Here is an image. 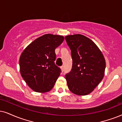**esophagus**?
Masks as SVG:
<instances>
[{
    "label": "esophagus",
    "mask_w": 122,
    "mask_h": 122,
    "mask_svg": "<svg viewBox=\"0 0 122 122\" xmlns=\"http://www.w3.org/2000/svg\"><path fill=\"white\" fill-rule=\"evenodd\" d=\"M61 71H62L63 72L64 71V66H62L61 67Z\"/></svg>",
    "instance_id": "34e87169"
}]
</instances>
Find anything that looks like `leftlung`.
<instances>
[{
  "label": "left lung",
  "instance_id": "8db88e82",
  "mask_svg": "<svg viewBox=\"0 0 122 122\" xmlns=\"http://www.w3.org/2000/svg\"><path fill=\"white\" fill-rule=\"evenodd\" d=\"M65 39L72 59L71 70L65 75L69 90L76 95H88L104 78V55L96 44L84 35H69Z\"/></svg>",
  "mask_w": 122,
  "mask_h": 122
}]
</instances>
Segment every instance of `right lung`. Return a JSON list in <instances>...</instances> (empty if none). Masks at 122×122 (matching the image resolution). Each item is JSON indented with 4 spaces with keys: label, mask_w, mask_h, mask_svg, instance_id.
Wrapping results in <instances>:
<instances>
[{
    "label": "right lung",
    "mask_w": 122,
    "mask_h": 122,
    "mask_svg": "<svg viewBox=\"0 0 122 122\" xmlns=\"http://www.w3.org/2000/svg\"><path fill=\"white\" fill-rule=\"evenodd\" d=\"M62 35L47 34L32 41L20 57L22 78L34 91L47 92L53 88L61 70L55 65V49L63 42Z\"/></svg>",
    "instance_id": "add662e5"
}]
</instances>
